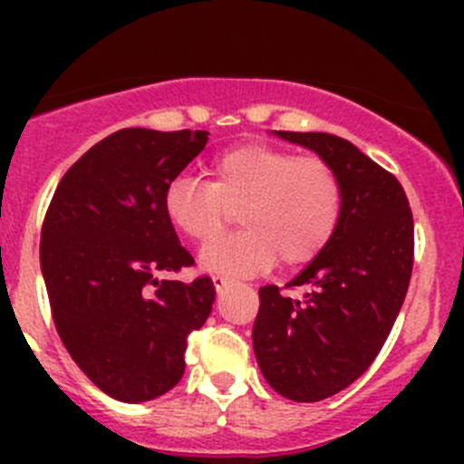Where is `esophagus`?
I'll return each instance as SVG.
<instances>
[{
  "mask_svg": "<svg viewBox=\"0 0 464 464\" xmlns=\"http://www.w3.org/2000/svg\"><path fill=\"white\" fill-rule=\"evenodd\" d=\"M210 280H213V285H215V289H218V292H219V289L224 287V285L228 283V278H227V276H219V274H215L213 278H210Z\"/></svg>",
  "mask_w": 464,
  "mask_h": 464,
  "instance_id": "1",
  "label": "esophagus"
}]
</instances>
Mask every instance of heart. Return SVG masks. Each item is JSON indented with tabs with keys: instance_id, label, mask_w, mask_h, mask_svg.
Wrapping results in <instances>:
<instances>
[{
	"instance_id": "1",
	"label": "heart",
	"mask_w": 464,
	"mask_h": 464,
	"mask_svg": "<svg viewBox=\"0 0 464 464\" xmlns=\"http://www.w3.org/2000/svg\"><path fill=\"white\" fill-rule=\"evenodd\" d=\"M213 179L177 175L163 193L168 222L193 242H208L241 215L240 234L204 246L199 262L215 274H260L314 260L343 213V184L330 161L271 143H245L218 154Z\"/></svg>"
}]
</instances>
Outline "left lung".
I'll use <instances>...</instances> for the list:
<instances>
[{
	"label": "left lung",
	"instance_id": "left-lung-1",
	"mask_svg": "<svg viewBox=\"0 0 464 464\" xmlns=\"http://www.w3.org/2000/svg\"><path fill=\"white\" fill-rule=\"evenodd\" d=\"M278 137L314 150L343 184V213L325 249L283 289L260 287L258 366L276 392L319 401L348 388L386 343L413 271V213L392 172L325 132ZM303 288L302 296L287 291Z\"/></svg>",
	"mask_w": 464,
	"mask_h": 464
}]
</instances>
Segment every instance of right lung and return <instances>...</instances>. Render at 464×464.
I'll return each instance as SVG.
<instances>
[{
  "label": "right lung",
  "mask_w": 464,
  "mask_h": 464,
  "mask_svg": "<svg viewBox=\"0 0 464 464\" xmlns=\"http://www.w3.org/2000/svg\"><path fill=\"white\" fill-rule=\"evenodd\" d=\"M206 141L202 130H119L64 172L46 208L40 265L55 330L114 400L148 401L177 386L188 334L210 314L208 276L163 278L195 265L163 193Z\"/></svg>",
  "instance_id": "obj_1"
}]
</instances>
